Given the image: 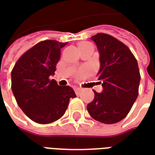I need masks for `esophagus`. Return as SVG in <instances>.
I'll return each instance as SVG.
<instances>
[{
    "instance_id": "obj_1",
    "label": "esophagus",
    "mask_w": 155,
    "mask_h": 155,
    "mask_svg": "<svg viewBox=\"0 0 155 155\" xmlns=\"http://www.w3.org/2000/svg\"><path fill=\"white\" fill-rule=\"evenodd\" d=\"M81 91H82V90H81V88H74V92H75V94H77V95L81 94Z\"/></svg>"
}]
</instances>
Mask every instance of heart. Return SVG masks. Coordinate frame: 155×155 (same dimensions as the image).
<instances>
[{
	"mask_svg": "<svg viewBox=\"0 0 155 155\" xmlns=\"http://www.w3.org/2000/svg\"><path fill=\"white\" fill-rule=\"evenodd\" d=\"M78 47L80 49V51H84L85 49H87L89 47H93V45L91 43L88 42V41H81L79 44H78ZM85 74V71H82L79 73V76H83Z\"/></svg>",
	"mask_w": 155,
	"mask_h": 155,
	"instance_id": "obj_1",
	"label": "heart"
}]
</instances>
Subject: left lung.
I'll use <instances>...</instances> for the list:
<instances>
[{"label":"left lung","mask_w":155,"mask_h":155,"mask_svg":"<svg viewBox=\"0 0 155 155\" xmlns=\"http://www.w3.org/2000/svg\"><path fill=\"white\" fill-rule=\"evenodd\" d=\"M91 40L100 52L98 77L103 91H94V99L88 104L87 110L101 123H118L129 114L139 94L138 62L128 46L112 35L98 33Z\"/></svg>","instance_id":"obj_1"}]
</instances>
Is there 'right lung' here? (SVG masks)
I'll use <instances>...</instances> for the list:
<instances>
[{"label":"right lung","mask_w":155,"mask_h":155,"mask_svg":"<svg viewBox=\"0 0 155 155\" xmlns=\"http://www.w3.org/2000/svg\"><path fill=\"white\" fill-rule=\"evenodd\" d=\"M67 43L42 41L22 54L12 71V89L19 107L38 124L59 120L66 110L73 89L60 86L50 76L54 74L61 49Z\"/></svg>","instance_id":"right-lung-1"}]
</instances>
